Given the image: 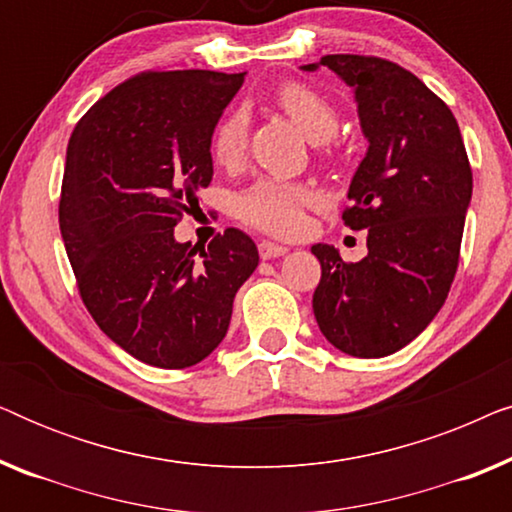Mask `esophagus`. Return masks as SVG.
<instances>
[{
	"label": "esophagus",
	"instance_id": "obj_1",
	"mask_svg": "<svg viewBox=\"0 0 512 512\" xmlns=\"http://www.w3.org/2000/svg\"><path fill=\"white\" fill-rule=\"evenodd\" d=\"M286 251H289V249L282 247V244H275V242H268V240H261V242H258V254H261L263 261H268V258L284 256Z\"/></svg>",
	"mask_w": 512,
	"mask_h": 512
}]
</instances>
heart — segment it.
Listing matches in <instances>:
<instances>
[{
	"label": "heart",
	"mask_w": 512,
	"mask_h": 512,
	"mask_svg": "<svg viewBox=\"0 0 512 512\" xmlns=\"http://www.w3.org/2000/svg\"><path fill=\"white\" fill-rule=\"evenodd\" d=\"M275 102L310 142H326L338 132V111L324 93L307 83H284L277 88ZM244 151H247V116L233 111L214 128L212 156L223 167H235L242 163ZM317 205H321V193L310 184L261 179L237 198V216L268 235L293 237L303 233L307 209Z\"/></svg>",
	"instance_id": "1"
}]
</instances>
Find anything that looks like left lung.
I'll list each match as a JSON object with an SVG mask.
<instances>
[{"label": "left lung", "instance_id": "8db88e82", "mask_svg": "<svg viewBox=\"0 0 512 512\" xmlns=\"http://www.w3.org/2000/svg\"><path fill=\"white\" fill-rule=\"evenodd\" d=\"M354 90L368 139L342 221L368 230V256L345 263L314 244L321 279L312 310L333 347L359 359L403 349L431 324L457 275L473 172L457 118L396 62L375 55H324Z\"/></svg>", "mask_w": 512, "mask_h": 512}]
</instances>
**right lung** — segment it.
<instances>
[{"instance_id": "right-lung-1", "label": "right lung", "mask_w": 512, "mask_h": 512, "mask_svg": "<svg viewBox=\"0 0 512 512\" xmlns=\"http://www.w3.org/2000/svg\"><path fill=\"white\" fill-rule=\"evenodd\" d=\"M244 74L142 72L109 90L67 144L60 233L83 305L135 359L179 370L226 338L258 265L247 233L174 240L212 181V135Z\"/></svg>"}]
</instances>
